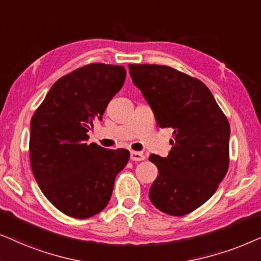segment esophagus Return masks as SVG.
I'll list each match as a JSON object with an SVG mask.
<instances>
[{
    "label": "esophagus",
    "instance_id": "obj_1",
    "mask_svg": "<svg viewBox=\"0 0 261 261\" xmlns=\"http://www.w3.org/2000/svg\"><path fill=\"white\" fill-rule=\"evenodd\" d=\"M130 159L133 160V161H143V160L145 159V156L140 151H131Z\"/></svg>",
    "mask_w": 261,
    "mask_h": 261
}]
</instances>
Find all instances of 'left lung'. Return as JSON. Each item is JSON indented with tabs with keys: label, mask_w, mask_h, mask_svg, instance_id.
<instances>
[{
	"label": "left lung",
	"mask_w": 261,
	"mask_h": 261,
	"mask_svg": "<svg viewBox=\"0 0 261 261\" xmlns=\"http://www.w3.org/2000/svg\"><path fill=\"white\" fill-rule=\"evenodd\" d=\"M128 70L159 126L173 128L168 156H149L159 169L149 198L167 215L192 213L216 192L228 172L227 117L196 77L158 64H128Z\"/></svg>",
	"instance_id": "8db88e82"
}]
</instances>
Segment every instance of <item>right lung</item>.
Instances as JSON below:
<instances>
[{
	"label": "right lung",
	"instance_id": "right-lung-1",
	"mask_svg": "<svg viewBox=\"0 0 261 261\" xmlns=\"http://www.w3.org/2000/svg\"><path fill=\"white\" fill-rule=\"evenodd\" d=\"M126 77L121 65L87 64L57 80L31 120L30 160L41 192L68 216L99 214L111 199L114 180L126 166V149L87 143Z\"/></svg>",
	"mask_w": 261,
	"mask_h": 261
}]
</instances>
